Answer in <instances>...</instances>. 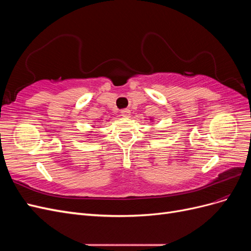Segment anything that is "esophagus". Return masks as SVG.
<instances>
[{
    "instance_id": "34e87169",
    "label": "esophagus",
    "mask_w": 251,
    "mask_h": 251,
    "mask_svg": "<svg viewBox=\"0 0 251 251\" xmlns=\"http://www.w3.org/2000/svg\"><path fill=\"white\" fill-rule=\"evenodd\" d=\"M120 113H121V116H124V117H128V116H130V114H131L130 110H127V109L121 110Z\"/></svg>"
}]
</instances>
